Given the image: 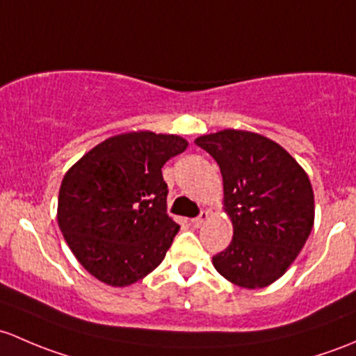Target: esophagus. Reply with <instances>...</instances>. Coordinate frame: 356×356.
<instances>
[{
    "mask_svg": "<svg viewBox=\"0 0 356 356\" xmlns=\"http://www.w3.org/2000/svg\"><path fill=\"white\" fill-rule=\"evenodd\" d=\"M207 219H209V212H207V211H202V212H200L199 218L192 219V225L195 226V228H200V226H202L204 222L207 221Z\"/></svg>",
    "mask_w": 356,
    "mask_h": 356,
    "instance_id": "obj_1",
    "label": "esophagus"
}]
</instances>
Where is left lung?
<instances>
[{"mask_svg":"<svg viewBox=\"0 0 356 356\" xmlns=\"http://www.w3.org/2000/svg\"><path fill=\"white\" fill-rule=\"evenodd\" d=\"M195 144L219 164L222 211L233 240L212 257L216 270L240 288H266L298 257L314 226L309 175L277 142L247 130L200 135Z\"/></svg>","mask_w":356,"mask_h":356,"instance_id":"8db88e82","label":"left lung"}]
</instances>
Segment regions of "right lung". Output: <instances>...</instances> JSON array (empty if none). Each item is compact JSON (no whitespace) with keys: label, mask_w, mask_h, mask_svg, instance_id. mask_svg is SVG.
<instances>
[{"label":"right lung","mask_w":356,"mask_h":356,"mask_svg":"<svg viewBox=\"0 0 356 356\" xmlns=\"http://www.w3.org/2000/svg\"><path fill=\"white\" fill-rule=\"evenodd\" d=\"M188 147L179 135H113L65 173L58 226L76 260L101 283L130 286L151 274L179 226L168 216L161 168Z\"/></svg>","instance_id":"1"}]
</instances>
